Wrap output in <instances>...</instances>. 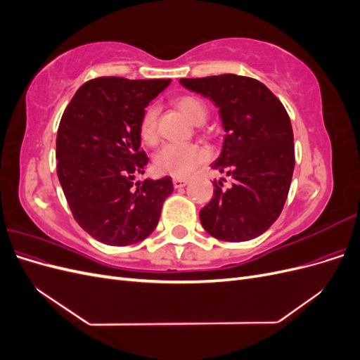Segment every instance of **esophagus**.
<instances>
[{
  "mask_svg": "<svg viewBox=\"0 0 360 360\" xmlns=\"http://www.w3.org/2000/svg\"><path fill=\"white\" fill-rule=\"evenodd\" d=\"M188 183H189L188 179H180V177H174L172 179V184H174V188H176V189H180L183 186H186Z\"/></svg>",
  "mask_w": 360,
  "mask_h": 360,
  "instance_id": "obj_1",
  "label": "esophagus"
}]
</instances>
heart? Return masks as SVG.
<instances>
[{
    "instance_id": "1",
    "label": "heart",
    "mask_w": 360,
    "mask_h": 360,
    "mask_svg": "<svg viewBox=\"0 0 360 360\" xmlns=\"http://www.w3.org/2000/svg\"><path fill=\"white\" fill-rule=\"evenodd\" d=\"M176 106L180 112L186 117L191 123L201 124L207 118L205 105L193 96H180L176 99ZM158 126V110L156 106H148L139 122V135L144 143L155 144ZM207 159V153L193 144H167L163 147L156 159V169L162 174H169L172 177H188L200 163Z\"/></svg>"
}]
</instances>
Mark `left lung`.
<instances>
[{"label": "left lung", "mask_w": 360, "mask_h": 360, "mask_svg": "<svg viewBox=\"0 0 360 360\" xmlns=\"http://www.w3.org/2000/svg\"><path fill=\"white\" fill-rule=\"evenodd\" d=\"M180 84L219 108L225 130L212 168L231 177L213 181V198L200 212L204 230L224 242H246L278 219L294 171V138L284 105L264 84L233 73L181 78Z\"/></svg>", "instance_id": "1"}]
</instances>
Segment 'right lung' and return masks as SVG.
<instances>
[{
  "label": "right lung",
  "mask_w": 360,
  "mask_h": 360,
  "mask_svg": "<svg viewBox=\"0 0 360 360\" xmlns=\"http://www.w3.org/2000/svg\"><path fill=\"white\" fill-rule=\"evenodd\" d=\"M171 79L103 76L85 82L57 134V174L75 221L96 240L127 246L144 240L174 191L171 177L135 181L148 163L139 122Z\"/></svg>",
  "instance_id": "obj_1"
}]
</instances>
